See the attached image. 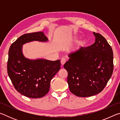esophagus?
Masks as SVG:
<instances>
[{
	"label": "esophagus",
	"mask_w": 120,
	"mask_h": 120,
	"mask_svg": "<svg viewBox=\"0 0 120 120\" xmlns=\"http://www.w3.org/2000/svg\"><path fill=\"white\" fill-rule=\"evenodd\" d=\"M66 62V60L64 58H62L61 59V66H64V64Z\"/></svg>",
	"instance_id": "34e87169"
}]
</instances>
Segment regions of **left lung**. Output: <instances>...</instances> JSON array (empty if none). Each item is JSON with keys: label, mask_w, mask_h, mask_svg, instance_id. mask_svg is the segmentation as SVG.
Listing matches in <instances>:
<instances>
[{"label": "left lung", "mask_w": 120, "mask_h": 120, "mask_svg": "<svg viewBox=\"0 0 120 120\" xmlns=\"http://www.w3.org/2000/svg\"><path fill=\"white\" fill-rule=\"evenodd\" d=\"M93 34L95 43L71 53L64 66L68 72L70 92L78 97L92 96L101 92L113 74L112 49L101 34Z\"/></svg>", "instance_id": "left-lung-1"}]
</instances>
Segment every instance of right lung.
<instances>
[{
  "label": "right lung",
  "mask_w": 120,
  "mask_h": 120,
  "mask_svg": "<svg viewBox=\"0 0 120 120\" xmlns=\"http://www.w3.org/2000/svg\"><path fill=\"white\" fill-rule=\"evenodd\" d=\"M47 42L43 32L25 34L11 44L8 52L7 72L16 90L27 97L41 98L49 91L50 82L60 69V61L29 59L22 51L24 44Z\"/></svg>",
  "instance_id": "add662e5"
}]
</instances>
